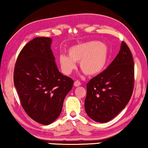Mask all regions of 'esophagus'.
<instances>
[{"instance_id": "1", "label": "esophagus", "mask_w": 148, "mask_h": 148, "mask_svg": "<svg viewBox=\"0 0 148 148\" xmlns=\"http://www.w3.org/2000/svg\"><path fill=\"white\" fill-rule=\"evenodd\" d=\"M81 85H82V83H81L79 80H76L74 83V86L75 87H78V86H81Z\"/></svg>"}]
</instances>
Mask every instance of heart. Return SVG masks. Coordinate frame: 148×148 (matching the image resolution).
<instances>
[{
	"instance_id": "obj_1",
	"label": "heart",
	"mask_w": 148,
	"mask_h": 148,
	"mask_svg": "<svg viewBox=\"0 0 148 148\" xmlns=\"http://www.w3.org/2000/svg\"><path fill=\"white\" fill-rule=\"evenodd\" d=\"M108 48L98 41H90L72 46L68 56H59L60 67L64 73L70 74L79 62L80 69L87 75H96L103 71L108 60Z\"/></svg>"
}]
</instances>
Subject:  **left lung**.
Instances as JSON below:
<instances>
[{"mask_svg": "<svg viewBox=\"0 0 148 148\" xmlns=\"http://www.w3.org/2000/svg\"><path fill=\"white\" fill-rule=\"evenodd\" d=\"M134 75L132 54L123 41L120 51L108 68L87 84L84 104L89 117L106 123L118 115L132 96Z\"/></svg>", "mask_w": 148, "mask_h": 148, "instance_id": "1", "label": "left lung"}]
</instances>
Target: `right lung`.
<instances>
[{
	"label": "right lung",
	"instance_id": "right-lung-1",
	"mask_svg": "<svg viewBox=\"0 0 148 148\" xmlns=\"http://www.w3.org/2000/svg\"><path fill=\"white\" fill-rule=\"evenodd\" d=\"M52 39L36 38L22 48L14 68L13 80L20 102L30 118L42 125L55 121L73 80L58 70L50 48Z\"/></svg>",
	"mask_w": 148,
	"mask_h": 148
}]
</instances>
